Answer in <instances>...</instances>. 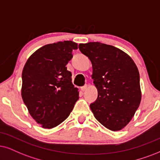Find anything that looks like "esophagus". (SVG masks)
I'll return each instance as SVG.
<instances>
[{
	"label": "esophagus",
	"mask_w": 160,
	"mask_h": 160,
	"mask_svg": "<svg viewBox=\"0 0 160 160\" xmlns=\"http://www.w3.org/2000/svg\"><path fill=\"white\" fill-rule=\"evenodd\" d=\"M87 88H88V86H87V85H85V86L81 87V90L82 91V92H85Z\"/></svg>",
	"instance_id": "34e87169"
}]
</instances>
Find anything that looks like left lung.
Returning <instances> with one entry per match:
<instances>
[{"instance_id": "8db88e82", "label": "left lung", "mask_w": 160, "mask_h": 160, "mask_svg": "<svg viewBox=\"0 0 160 160\" xmlns=\"http://www.w3.org/2000/svg\"><path fill=\"white\" fill-rule=\"evenodd\" d=\"M79 49L92 63V79L98 91L97 100L90 104L94 117L109 130H121L141 101L136 64L122 50L99 42L81 43Z\"/></svg>"}]
</instances>
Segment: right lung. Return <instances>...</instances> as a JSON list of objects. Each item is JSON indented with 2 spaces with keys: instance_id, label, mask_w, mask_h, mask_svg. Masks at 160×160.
<instances>
[{
  "instance_id": "right-lung-1",
  "label": "right lung",
  "mask_w": 160,
  "mask_h": 160,
  "mask_svg": "<svg viewBox=\"0 0 160 160\" xmlns=\"http://www.w3.org/2000/svg\"><path fill=\"white\" fill-rule=\"evenodd\" d=\"M78 48V44L68 40L48 44L32 54L24 66L22 98L31 116L44 128L63 122L79 99L66 66Z\"/></svg>"
}]
</instances>
